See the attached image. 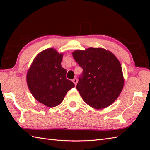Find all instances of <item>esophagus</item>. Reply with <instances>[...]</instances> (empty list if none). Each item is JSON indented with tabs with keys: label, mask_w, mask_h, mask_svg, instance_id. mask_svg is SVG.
Wrapping results in <instances>:
<instances>
[{
	"label": "esophagus",
	"mask_w": 150,
	"mask_h": 150,
	"mask_svg": "<svg viewBox=\"0 0 150 150\" xmlns=\"http://www.w3.org/2000/svg\"><path fill=\"white\" fill-rule=\"evenodd\" d=\"M72 81H73V83H74L75 84V85L76 86V85H77V82H78V81H77V79H76V78H75V79H73V80H72Z\"/></svg>",
	"instance_id": "obj_1"
}]
</instances>
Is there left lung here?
<instances>
[{
    "label": "left lung",
    "mask_w": 150,
    "mask_h": 150,
    "mask_svg": "<svg viewBox=\"0 0 150 150\" xmlns=\"http://www.w3.org/2000/svg\"><path fill=\"white\" fill-rule=\"evenodd\" d=\"M72 54L83 69L76 87L82 99L96 109L113 104L124 86L122 67L117 57L109 51L95 47Z\"/></svg>",
    "instance_id": "left-lung-1"
}]
</instances>
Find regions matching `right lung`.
Returning a JSON list of instances; mask_svg holds the SVG:
<instances>
[{
  "instance_id": "obj_1",
  "label": "right lung",
  "mask_w": 150,
  "mask_h": 150,
  "mask_svg": "<svg viewBox=\"0 0 150 150\" xmlns=\"http://www.w3.org/2000/svg\"><path fill=\"white\" fill-rule=\"evenodd\" d=\"M62 57L53 48L44 50L35 58L27 73V84L31 94L50 108L61 103L67 92L75 86L66 79V70L61 66Z\"/></svg>"
}]
</instances>
